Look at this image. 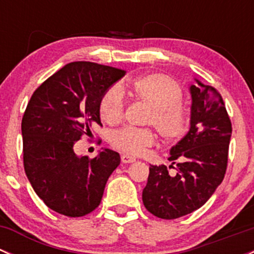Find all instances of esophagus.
<instances>
[{
	"label": "esophagus",
	"instance_id": "esophagus-1",
	"mask_svg": "<svg viewBox=\"0 0 254 254\" xmlns=\"http://www.w3.org/2000/svg\"><path fill=\"white\" fill-rule=\"evenodd\" d=\"M136 161V158L134 156H130V155H123L122 156V162L123 163H132Z\"/></svg>",
	"mask_w": 254,
	"mask_h": 254
}]
</instances>
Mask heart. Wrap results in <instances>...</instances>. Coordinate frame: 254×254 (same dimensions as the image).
Wrapping results in <instances>:
<instances>
[{"label":"heart","mask_w":254,"mask_h":254,"mask_svg":"<svg viewBox=\"0 0 254 254\" xmlns=\"http://www.w3.org/2000/svg\"><path fill=\"white\" fill-rule=\"evenodd\" d=\"M132 97L148 106L146 123L153 124L168 141H177L187 135L189 118L179 102L182 89L172 78L161 73L142 76L129 84ZM124 103L117 87H112L99 101V115L108 124H115L123 117ZM113 146L131 155L142 153L156 141V134L151 129L124 127L112 135Z\"/></svg>","instance_id":"b5f03b06"}]
</instances>
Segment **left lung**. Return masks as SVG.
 <instances>
[{
    "label": "left lung",
    "mask_w": 254,
    "mask_h": 254,
    "mask_svg": "<svg viewBox=\"0 0 254 254\" xmlns=\"http://www.w3.org/2000/svg\"><path fill=\"white\" fill-rule=\"evenodd\" d=\"M189 86L190 127L170 150L176 176L166 166H150L142 190L146 209L160 219L172 220L190 214L209 200L221 184L227 167L232 127L222 97L199 79Z\"/></svg>",
    "instance_id": "left-lung-1"
}]
</instances>
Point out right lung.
Here are the masks:
<instances>
[{
  "instance_id": "right-lung-1",
  "label": "right lung",
  "mask_w": 254,
  "mask_h": 254,
  "mask_svg": "<svg viewBox=\"0 0 254 254\" xmlns=\"http://www.w3.org/2000/svg\"><path fill=\"white\" fill-rule=\"evenodd\" d=\"M125 71L76 61L43 82L22 119L24 171L37 195L54 211L84 216L99 205L120 156L103 148L94 158L77 156L73 145L101 124L99 101Z\"/></svg>"
}]
</instances>
